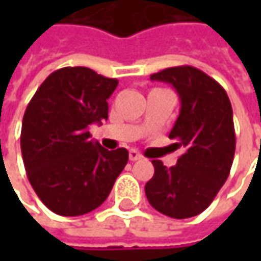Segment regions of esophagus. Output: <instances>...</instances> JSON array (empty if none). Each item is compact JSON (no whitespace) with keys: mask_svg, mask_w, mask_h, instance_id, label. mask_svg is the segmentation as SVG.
Returning <instances> with one entry per match:
<instances>
[{"mask_svg":"<svg viewBox=\"0 0 261 261\" xmlns=\"http://www.w3.org/2000/svg\"><path fill=\"white\" fill-rule=\"evenodd\" d=\"M142 158V155L136 151V149H130L129 151V160L130 161H136V160H141Z\"/></svg>","mask_w":261,"mask_h":261,"instance_id":"34e87169","label":"esophagus"}]
</instances>
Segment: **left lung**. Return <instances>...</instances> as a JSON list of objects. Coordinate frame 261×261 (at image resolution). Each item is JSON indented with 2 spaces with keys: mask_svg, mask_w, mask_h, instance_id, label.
I'll list each match as a JSON object with an SVG mask.
<instances>
[{
  "mask_svg": "<svg viewBox=\"0 0 261 261\" xmlns=\"http://www.w3.org/2000/svg\"><path fill=\"white\" fill-rule=\"evenodd\" d=\"M151 80L171 84L180 97V115L168 138L183 154L170 168L152 160L146 199L170 218H192L212 203L231 171L236 152L231 101L221 84L195 66L167 68Z\"/></svg>",
  "mask_w": 261,
  "mask_h": 261,
  "instance_id": "obj_1",
  "label": "left lung"
}]
</instances>
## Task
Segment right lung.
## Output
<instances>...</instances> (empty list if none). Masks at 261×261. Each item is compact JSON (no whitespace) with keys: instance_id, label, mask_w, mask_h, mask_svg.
<instances>
[{"instance_id":"right-lung-1","label":"right lung","mask_w":261,"mask_h":261,"mask_svg":"<svg viewBox=\"0 0 261 261\" xmlns=\"http://www.w3.org/2000/svg\"><path fill=\"white\" fill-rule=\"evenodd\" d=\"M117 84L86 66H65L46 78L25 109L20 145L27 178L58 215L98 207L129 160L126 148L109 151L88 132L107 120V98Z\"/></svg>"}]
</instances>
